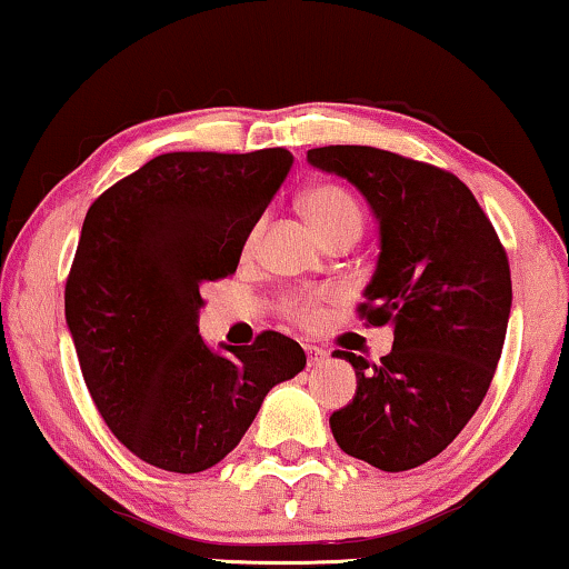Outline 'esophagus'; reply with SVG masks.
I'll use <instances>...</instances> for the list:
<instances>
[{"label":"esophagus","mask_w":569,"mask_h":569,"mask_svg":"<svg viewBox=\"0 0 569 569\" xmlns=\"http://www.w3.org/2000/svg\"><path fill=\"white\" fill-rule=\"evenodd\" d=\"M303 352H307L309 368H313V366H321V362L327 360V352L321 350V347H317V345H307V347H303Z\"/></svg>","instance_id":"1"}]
</instances>
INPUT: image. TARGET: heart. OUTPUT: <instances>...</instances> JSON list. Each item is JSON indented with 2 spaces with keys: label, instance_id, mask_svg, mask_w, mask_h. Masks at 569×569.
I'll return each instance as SVG.
<instances>
[{
  "label": "heart",
  "instance_id": "obj_1",
  "mask_svg": "<svg viewBox=\"0 0 569 569\" xmlns=\"http://www.w3.org/2000/svg\"><path fill=\"white\" fill-rule=\"evenodd\" d=\"M301 209L325 242L335 240V237L358 240L362 232V209L358 199L337 183H317L303 191ZM256 234L258 227L250 234V242L256 240ZM321 301H325V296L317 291H291L281 299V313L293 325L309 327L319 319Z\"/></svg>",
  "mask_w": 569,
  "mask_h": 569
}]
</instances>
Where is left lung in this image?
Wrapping results in <instances>:
<instances>
[{
	"label": "left lung",
	"mask_w": 569,
	"mask_h": 569,
	"mask_svg": "<svg viewBox=\"0 0 569 569\" xmlns=\"http://www.w3.org/2000/svg\"><path fill=\"white\" fill-rule=\"evenodd\" d=\"M380 222V258L358 317L393 327V350L352 362L358 391L329 417L347 455L386 472L419 468L460 435L501 360L511 268L478 199L445 168L368 146L309 150Z\"/></svg>",
	"instance_id": "1"
}]
</instances>
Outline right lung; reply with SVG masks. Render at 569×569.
<instances>
[{"label": "right lung", "mask_w": 569, "mask_h": 569, "mask_svg": "<svg viewBox=\"0 0 569 569\" xmlns=\"http://www.w3.org/2000/svg\"><path fill=\"white\" fill-rule=\"evenodd\" d=\"M286 148L166 152L101 193L66 278V321L97 411L142 462L201 472L224 460L262 398L307 366L281 332L211 352L201 288L232 276L291 171Z\"/></svg>", "instance_id": "obj_1"}]
</instances>
